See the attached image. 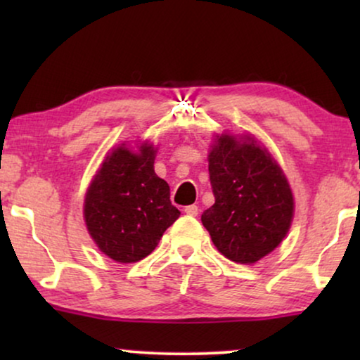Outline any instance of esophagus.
Returning <instances> with one entry per match:
<instances>
[{
    "label": "esophagus",
    "mask_w": 360,
    "mask_h": 360,
    "mask_svg": "<svg viewBox=\"0 0 360 360\" xmlns=\"http://www.w3.org/2000/svg\"><path fill=\"white\" fill-rule=\"evenodd\" d=\"M185 213L188 214V216H198V206L196 205H190V206H185Z\"/></svg>",
    "instance_id": "34e87169"
}]
</instances>
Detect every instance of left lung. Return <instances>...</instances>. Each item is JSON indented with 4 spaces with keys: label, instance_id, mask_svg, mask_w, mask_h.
I'll list each match as a JSON object with an SVG mask.
<instances>
[{
    "label": "left lung",
    "instance_id": "obj_1",
    "mask_svg": "<svg viewBox=\"0 0 360 360\" xmlns=\"http://www.w3.org/2000/svg\"><path fill=\"white\" fill-rule=\"evenodd\" d=\"M214 205L201 223L224 257L254 264L272 252L293 219V195L277 162L254 137L216 136L208 155Z\"/></svg>",
    "mask_w": 360,
    "mask_h": 360
}]
</instances>
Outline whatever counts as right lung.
Returning <instances> with one entry per match:
<instances>
[{
	"label": "right lung",
	"instance_id": "right-lung-1",
	"mask_svg": "<svg viewBox=\"0 0 360 360\" xmlns=\"http://www.w3.org/2000/svg\"><path fill=\"white\" fill-rule=\"evenodd\" d=\"M154 146L132 152L121 144L106 155L83 205L86 229L98 249L121 264L147 257L180 216L170 186L154 172Z\"/></svg>",
	"mask_w": 360,
	"mask_h": 360
}]
</instances>
